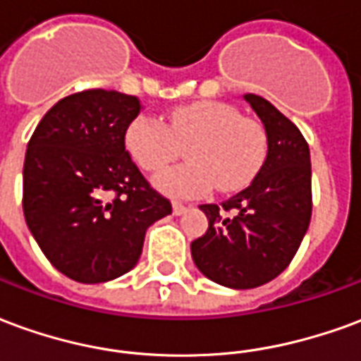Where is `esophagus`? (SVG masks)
I'll list each match as a JSON object with an SVG mask.
<instances>
[{"label": "esophagus", "instance_id": "obj_1", "mask_svg": "<svg viewBox=\"0 0 361 361\" xmlns=\"http://www.w3.org/2000/svg\"><path fill=\"white\" fill-rule=\"evenodd\" d=\"M185 209H188V207H185V204H181V203H172V211H173V214H183V212H185Z\"/></svg>", "mask_w": 361, "mask_h": 361}]
</instances>
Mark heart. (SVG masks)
Listing matches in <instances>:
<instances>
[{"instance_id": "heart-1", "label": "heart", "mask_w": 361, "mask_h": 361, "mask_svg": "<svg viewBox=\"0 0 361 361\" xmlns=\"http://www.w3.org/2000/svg\"><path fill=\"white\" fill-rule=\"evenodd\" d=\"M126 149L145 172H158L188 145V164L158 173L157 188L170 197H197L216 185L234 191L247 185L265 164L269 137L263 123L216 100L180 106L168 123L141 114L127 126Z\"/></svg>"}]
</instances>
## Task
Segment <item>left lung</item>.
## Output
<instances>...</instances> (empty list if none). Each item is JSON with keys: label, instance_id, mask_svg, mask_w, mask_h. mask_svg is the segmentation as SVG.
Returning a JSON list of instances; mask_svg holds the SVG:
<instances>
[{"label": "left lung", "instance_id": "obj_1", "mask_svg": "<svg viewBox=\"0 0 361 361\" xmlns=\"http://www.w3.org/2000/svg\"><path fill=\"white\" fill-rule=\"evenodd\" d=\"M269 137L265 164L250 185L220 204H201L209 228L191 242L199 271L222 286L271 282L294 259L311 220L310 147L269 100L245 94Z\"/></svg>", "mask_w": 361, "mask_h": 361}]
</instances>
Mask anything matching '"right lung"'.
Returning a JSON list of instances; mask_svg holds the SVG:
<instances>
[{"label": "right lung", "mask_w": 361, "mask_h": 361, "mask_svg": "<svg viewBox=\"0 0 361 361\" xmlns=\"http://www.w3.org/2000/svg\"><path fill=\"white\" fill-rule=\"evenodd\" d=\"M141 110L137 96L118 90L75 92L46 111L28 141L27 226L51 265L82 284L131 271L147 228L172 212L126 149Z\"/></svg>", "instance_id": "obj_1"}]
</instances>
